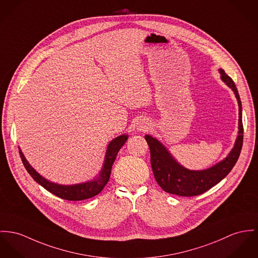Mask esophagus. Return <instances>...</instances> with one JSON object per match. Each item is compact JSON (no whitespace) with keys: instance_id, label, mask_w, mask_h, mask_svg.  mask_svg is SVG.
I'll use <instances>...</instances> for the list:
<instances>
[{"instance_id":"obj_1","label":"esophagus","mask_w":258,"mask_h":258,"mask_svg":"<svg viewBox=\"0 0 258 258\" xmlns=\"http://www.w3.org/2000/svg\"><path fill=\"white\" fill-rule=\"evenodd\" d=\"M148 128V123L146 121H139L138 123V131L139 132H145Z\"/></svg>"}]
</instances>
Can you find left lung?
<instances>
[{
	"label": "left lung",
	"instance_id": "left-lung-1",
	"mask_svg": "<svg viewBox=\"0 0 258 258\" xmlns=\"http://www.w3.org/2000/svg\"><path fill=\"white\" fill-rule=\"evenodd\" d=\"M219 73L222 81L233 90L238 100V132L234 147L225 158L212 167L198 171L188 170L173 157L161 141L146 135L144 139L150 149L151 167L154 177L166 192L178 197L199 196L220 182L231 172L238 161L243 140L241 102L235 82L222 69H219Z\"/></svg>",
	"mask_w": 258,
	"mask_h": 258
}]
</instances>
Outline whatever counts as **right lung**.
<instances>
[{
    "mask_svg": "<svg viewBox=\"0 0 258 258\" xmlns=\"http://www.w3.org/2000/svg\"><path fill=\"white\" fill-rule=\"evenodd\" d=\"M127 139H128V135H121L110 141V143L107 146L102 169L95 178L85 182L70 184V185L59 184V183L50 181L47 178H43L38 172L34 170V168L31 167V165L28 163V161L21 152L20 148L19 149H20L21 161L26 171L37 183H39L40 185H42L48 191L55 195L59 199L79 201V200L91 199L101 192V190L104 188V186L106 185V183L110 178L112 166L116 160L117 154Z\"/></svg>",
    "mask_w": 258,
    "mask_h": 258,
    "instance_id": "1",
    "label": "right lung"
}]
</instances>
